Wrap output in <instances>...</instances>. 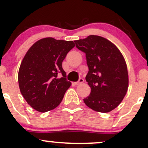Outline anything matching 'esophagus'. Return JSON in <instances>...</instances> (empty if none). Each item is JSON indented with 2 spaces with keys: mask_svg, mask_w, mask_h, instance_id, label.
<instances>
[{
  "mask_svg": "<svg viewBox=\"0 0 148 148\" xmlns=\"http://www.w3.org/2000/svg\"><path fill=\"white\" fill-rule=\"evenodd\" d=\"M84 79H82V78H81V79H79V80L77 81V82L74 83V85H75V86H78V85L81 84H82V83H84Z\"/></svg>",
  "mask_w": 148,
  "mask_h": 148,
  "instance_id": "1",
  "label": "esophagus"
}]
</instances>
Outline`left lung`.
<instances>
[{"instance_id": "obj_1", "label": "left lung", "mask_w": 148, "mask_h": 148, "mask_svg": "<svg viewBox=\"0 0 148 148\" xmlns=\"http://www.w3.org/2000/svg\"><path fill=\"white\" fill-rule=\"evenodd\" d=\"M74 42L86 53L89 69L86 80L91 92L84 103L97 112L111 111L122 102L128 89V72L123 54L114 44L98 35Z\"/></svg>"}]
</instances>
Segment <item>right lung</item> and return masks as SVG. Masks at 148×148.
I'll return each mask as SVG.
<instances>
[{
	"label": "right lung",
	"instance_id": "obj_1",
	"mask_svg": "<svg viewBox=\"0 0 148 148\" xmlns=\"http://www.w3.org/2000/svg\"><path fill=\"white\" fill-rule=\"evenodd\" d=\"M74 46L73 41L46 37L33 44L25 53L18 70V86L35 110L45 113L62 101L72 84L67 81L62 62Z\"/></svg>",
	"mask_w": 148,
	"mask_h": 148
}]
</instances>
